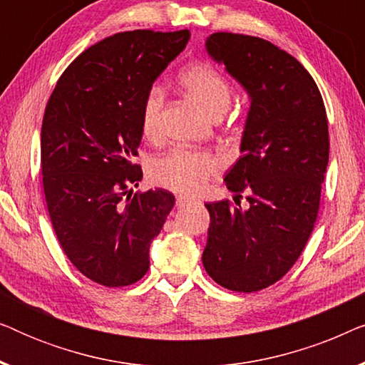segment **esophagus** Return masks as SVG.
<instances>
[{
  "instance_id": "1",
  "label": "esophagus",
  "mask_w": 365,
  "mask_h": 365,
  "mask_svg": "<svg viewBox=\"0 0 365 365\" xmlns=\"http://www.w3.org/2000/svg\"><path fill=\"white\" fill-rule=\"evenodd\" d=\"M194 199L192 197H187V196H178V199H176V206L178 207H184V206H187L189 202H192Z\"/></svg>"
}]
</instances>
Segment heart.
<instances>
[{
  "mask_svg": "<svg viewBox=\"0 0 365 365\" xmlns=\"http://www.w3.org/2000/svg\"><path fill=\"white\" fill-rule=\"evenodd\" d=\"M179 83L187 96L194 99L209 116L219 118L226 113L232 99V86L226 76L209 63H194L179 76ZM166 94L161 86L148 89L141 104V128L144 136L156 139L161 131V114ZM221 159L209 151L174 148L153 159L149 174L158 186L169 191L192 194L206 186L219 171Z\"/></svg>",
  "mask_w": 365,
  "mask_h": 365,
  "instance_id": "b5f03b06",
  "label": "heart"
}]
</instances>
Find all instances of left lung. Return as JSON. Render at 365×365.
I'll return each instance as SVG.
<instances>
[{
    "label": "left lung",
    "instance_id": "8db88e82",
    "mask_svg": "<svg viewBox=\"0 0 365 365\" xmlns=\"http://www.w3.org/2000/svg\"><path fill=\"white\" fill-rule=\"evenodd\" d=\"M206 48L249 93L251 109L242 156L224 178L237 206L206 204L202 264L219 286L256 292L286 276L311 237L329 163L326 106L307 69L266 39L221 31Z\"/></svg>",
    "mask_w": 365,
    "mask_h": 365
}]
</instances>
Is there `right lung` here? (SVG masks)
I'll list each match as a JSON object with an SVG mask.
<instances>
[{"label": "right lung", "instance_id": "add662e5", "mask_svg": "<svg viewBox=\"0 0 365 365\" xmlns=\"http://www.w3.org/2000/svg\"><path fill=\"white\" fill-rule=\"evenodd\" d=\"M191 33L134 29L83 51L58 79L41 128L43 189L64 254L106 287L131 286L149 269V246L174 196L133 192L143 179L141 104Z\"/></svg>", "mask_w": 365, "mask_h": 365}]
</instances>
